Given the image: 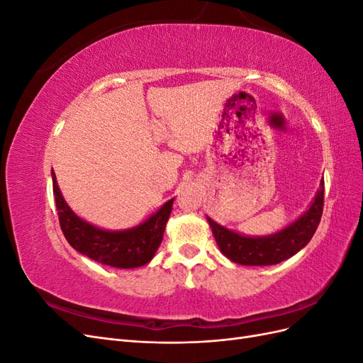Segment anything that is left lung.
Returning <instances> with one entry per match:
<instances>
[{
    "label": "left lung",
    "instance_id": "left-lung-1",
    "mask_svg": "<svg viewBox=\"0 0 363 363\" xmlns=\"http://www.w3.org/2000/svg\"><path fill=\"white\" fill-rule=\"evenodd\" d=\"M324 207V180H321L315 201L304 215L281 232L265 238H247L216 224L207 218L212 227L216 244L223 255L240 265H276L292 257L309 244L321 221Z\"/></svg>",
    "mask_w": 363,
    "mask_h": 363
}]
</instances>
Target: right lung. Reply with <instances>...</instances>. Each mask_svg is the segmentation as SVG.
<instances>
[{"mask_svg":"<svg viewBox=\"0 0 363 363\" xmlns=\"http://www.w3.org/2000/svg\"><path fill=\"white\" fill-rule=\"evenodd\" d=\"M52 192L56 199L60 228L72 248L96 262L115 268H138L148 263L157 251L172 201L164 203L144 224L125 232H106L77 216L63 200L52 171Z\"/></svg>","mask_w":363,"mask_h":363,"instance_id":"1","label":"right lung"}]
</instances>
